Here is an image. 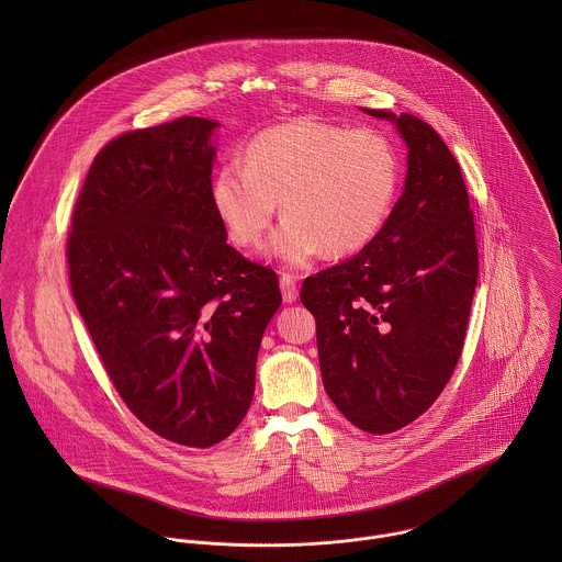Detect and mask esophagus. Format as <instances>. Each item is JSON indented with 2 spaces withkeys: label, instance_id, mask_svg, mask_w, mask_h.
I'll list each match as a JSON object with an SVG mask.
<instances>
[{
  "label": "esophagus",
  "instance_id": "1",
  "mask_svg": "<svg viewBox=\"0 0 562 562\" xmlns=\"http://www.w3.org/2000/svg\"><path fill=\"white\" fill-rule=\"evenodd\" d=\"M279 285H281V294H283V301L285 303H294L296 296H299V288H296V279L292 274H281L279 279Z\"/></svg>",
  "mask_w": 562,
  "mask_h": 562
}]
</instances>
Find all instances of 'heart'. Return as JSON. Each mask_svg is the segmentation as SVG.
I'll list each match as a JSON object with an SVG mask.
<instances>
[{"label": "heart", "mask_w": 562, "mask_h": 562, "mask_svg": "<svg viewBox=\"0 0 562 562\" xmlns=\"http://www.w3.org/2000/svg\"><path fill=\"white\" fill-rule=\"evenodd\" d=\"M241 162L218 168L212 205L227 236L248 248L266 236L281 203L285 221L268 250L290 268L307 266L322 250L346 257L370 246L385 229L401 188L392 138L316 119L259 132Z\"/></svg>", "instance_id": "1"}]
</instances>
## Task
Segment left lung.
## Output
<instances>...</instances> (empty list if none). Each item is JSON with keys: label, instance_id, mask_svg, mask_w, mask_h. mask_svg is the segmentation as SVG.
I'll list each match as a JSON object with an SVG mask.
<instances>
[{"label": "left lung", "instance_id": "1", "mask_svg": "<svg viewBox=\"0 0 562 562\" xmlns=\"http://www.w3.org/2000/svg\"><path fill=\"white\" fill-rule=\"evenodd\" d=\"M398 125L408 168L379 238L307 277L322 383L357 428L401 430L439 398L468 335L479 281L474 212L461 166L422 119L366 110Z\"/></svg>", "mask_w": 562, "mask_h": 562}]
</instances>
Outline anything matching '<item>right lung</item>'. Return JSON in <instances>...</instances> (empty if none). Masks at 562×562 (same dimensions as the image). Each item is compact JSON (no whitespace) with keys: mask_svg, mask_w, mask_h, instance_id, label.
<instances>
[{"mask_svg":"<svg viewBox=\"0 0 562 562\" xmlns=\"http://www.w3.org/2000/svg\"><path fill=\"white\" fill-rule=\"evenodd\" d=\"M216 127L181 116L110 140L67 238L71 292L114 390L147 428L190 448L238 428L281 305L277 272L227 244L212 205Z\"/></svg>","mask_w":562,"mask_h":562,"instance_id":"add662e5","label":"right lung"}]
</instances>
